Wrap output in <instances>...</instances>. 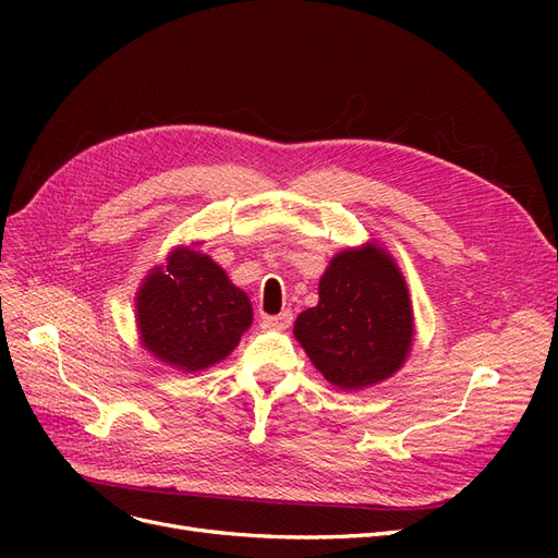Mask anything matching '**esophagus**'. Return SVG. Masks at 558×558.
Instances as JSON below:
<instances>
[{"label":"esophagus","mask_w":558,"mask_h":558,"mask_svg":"<svg viewBox=\"0 0 558 558\" xmlns=\"http://www.w3.org/2000/svg\"><path fill=\"white\" fill-rule=\"evenodd\" d=\"M263 324L269 330H286V328H291V324H293V312L286 310V312L275 314V316H263Z\"/></svg>","instance_id":"1"}]
</instances>
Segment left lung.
I'll return each instance as SVG.
<instances>
[{
	"label": "left lung",
	"mask_w": 558,
	"mask_h": 558,
	"mask_svg": "<svg viewBox=\"0 0 558 558\" xmlns=\"http://www.w3.org/2000/svg\"><path fill=\"white\" fill-rule=\"evenodd\" d=\"M293 335L342 391L393 377L414 344V312L391 253L377 242L335 253L318 279V305L298 316Z\"/></svg>",
	"instance_id": "8db88e82"
}]
</instances>
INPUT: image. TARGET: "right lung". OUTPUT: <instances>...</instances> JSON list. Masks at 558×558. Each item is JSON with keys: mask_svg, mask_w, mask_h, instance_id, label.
<instances>
[{"mask_svg": "<svg viewBox=\"0 0 558 558\" xmlns=\"http://www.w3.org/2000/svg\"><path fill=\"white\" fill-rule=\"evenodd\" d=\"M140 344L179 373H202L240 344L253 320L248 295L207 253L177 246L144 277L137 295Z\"/></svg>", "mask_w": 558, "mask_h": 558, "instance_id": "add662e5", "label": "right lung"}]
</instances>
